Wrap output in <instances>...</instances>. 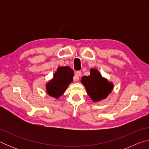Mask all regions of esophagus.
Wrapping results in <instances>:
<instances>
[{
    "label": "esophagus",
    "instance_id": "1",
    "mask_svg": "<svg viewBox=\"0 0 149 149\" xmlns=\"http://www.w3.org/2000/svg\"><path fill=\"white\" fill-rule=\"evenodd\" d=\"M81 75V72L77 71L76 72H75V75H74V80L75 81H77L79 80V77Z\"/></svg>",
    "mask_w": 149,
    "mask_h": 149
}]
</instances>
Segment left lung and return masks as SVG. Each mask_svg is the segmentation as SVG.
Masks as SVG:
<instances>
[{
	"label": "left lung",
	"mask_w": 149,
	"mask_h": 149,
	"mask_svg": "<svg viewBox=\"0 0 149 149\" xmlns=\"http://www.w3.org/2000/svg\"><path fill=\"white\" fill-rule=\"evenodd\" d=\"M90 72V75L84 76L81 80L86 88L87 94L95 102L106 99L112 91L113 85L103 78L96 69H91Z\"/></svg>",
	"instance_id": "8db88e82"
}]
</instances>
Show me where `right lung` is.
<instances>
[{"instance_id": "right-lung-1", "label": "right lung", "mask_w": 149, "mask_h": 149, "mask_svg": "<svg viewBox=\"0 0 149 149\" xmlns=\"http://www.w3.org/2000/svg\"><path fill=\"white\" fill-rule=\"evenodd\" d=\"M74 71L68 66L59 67L52 79L48 83L46 89L50 96L58 99L66 90L68 85L73 81Z\"/></svg>"}]
</instances>
